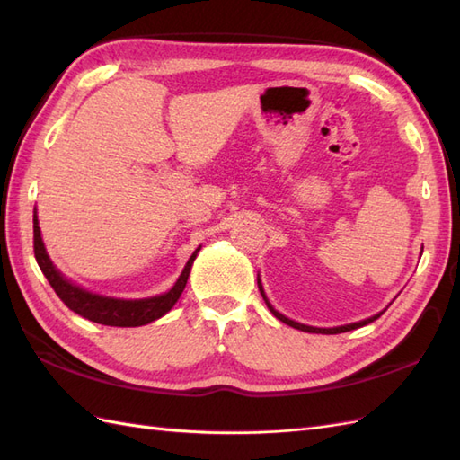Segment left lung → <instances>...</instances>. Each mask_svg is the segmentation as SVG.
Returning <instances> with one entry per match:
<instances>
[{"label": "left lung", "instance_id": "obj_1", "mask_svg": "<svg viewBox=\"0 0 460 460\" xmlns=\"http://www.w3.org/2000/svg\"><path fill=\"white\" fill-rule=\"evenodd\" d=\"M257 282H259V290H261V295H262V298H265L267 306H269V310L272 312V314H275V316H277L280 322H285V324H288V326H292V328H296V330H302V332H314V334H341V332H349V330H356V328L366 326V324H369V322H374V320H377V318L381 316V312H379V314L371 316V318H367V320L354 322V324H346V326H338V328H314V326H306V324H300V322H295V320L287 318L285 314H280L279 310L272 308V306H270V302H269V298L265 296V290H262L261 279H257Z\"/></svg>", "mask_w": 460, "mask_h": 460}]
</instances>
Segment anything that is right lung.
I'll list each match as a JSON object with an SVG mask.
<instances>
[{"label":"right lung","mask_w":460,"mask_h":460,"mask_svg":"<svg viewBox=\"0 0 460 460\" xmlns=\"http://www.w3.org/2000/svg\"><path fill=\"white\" fill-rule=\"evenodd\" d=\"M201 247L193 251L190 257L188 265L183 267L180 279L175 280V285L164 292V295L152 296V298H140V300H124V298H111V296H101L93 295V292L84 290L81 287L73 285L71 280H66L61 272L55 269V265L49 259L43 239H41V229H39L37 221V209L33 213V251L39 269L43 270L47 277L49 285L53 287L57 296L65 302V306L71 308L76 314L96 322V324L104 326H120V328H132V326H144L150 324V322L162 318L165 312H170L172 306L178 302L181 292L185 288V282H188L190 270L195 257H198Z\"/></svg>","instance_id":"right-lung-1"}]
</instances>
